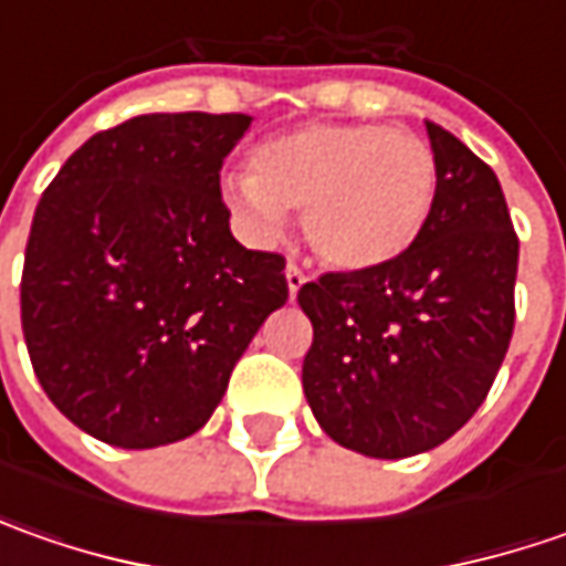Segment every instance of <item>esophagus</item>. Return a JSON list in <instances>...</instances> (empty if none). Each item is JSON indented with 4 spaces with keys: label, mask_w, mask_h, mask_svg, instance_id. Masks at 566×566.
<instances>
[{
    "label": "esophagus",
    "mask_w": 566,
    "mask_h": 566,
    "mask_svg": "<svg viewBox=\"0 0 566 566\" xmlns=\"http://www.w3.org/2000/svg\"><path fill=\"white\" fill-rule=\"evenodd\" d=\"M305 283H308V273L302 271L298 264H290V268H286V286H290V298H295V295H298V290H302Z\"/></svg>",
    "instance_id": "1"
}]
</instances>
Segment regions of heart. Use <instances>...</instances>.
I'll use <instances>...</instances> for the list:
<instances>
[{
  "instance_id": "b5f03b06",
  "label": "heart",
  "mask_w": 566,
  "mask_h": 566,
  "mask_svg": "<svg viewBox=\"0 0 566 566\" xmlns=\"http://www.w3.org/2000/svg\"><path fill=\"white\" fill-rule=\"evenodd\" d=\"M438 157L431 144L375 122H308L261 142L251 172L229 176V210L273 239L286 210L317 258L339 271H371L419 242L438 205Z\"/></svg>"
}]
</instances>
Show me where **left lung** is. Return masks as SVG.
<instances>
[{
    "label": "left lung",
    "mask_w": 566,
    "mask_h": 566,
    "mask_svg": "<svg viewBox=\"0 0 566 566\" xmlns=\"http://www.w3.org/2000/svg\"><path fill=\"white\" fill-rule=\"evenodd\" d=\"M424 128L441 182L419 242L384 268L298 290L315 327L305 400L337 444L378 460L424 453L472 419L516 317L520 239L501 182L447 128Z\"/></svg>",
    "instance_id": "1"
}]
</instances>
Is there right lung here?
<instances>
[{"instance_id":"right-lung-1","label":"right lung","mask_w":566,"mask_h":566,"mask_svg":"<svg viewBox=\"0 0 566 566\" xmlns=\"http://www.w3.org/2000/svg\"><path fill=\"white\" fill-rule=\"evenodd\" d=\"M251 116L154 113L97 132L33 210L21 331L55 409L125 450L182 441L213 416L286 258L229 232L220 169Z\"/></svg>"}]
</instances>
